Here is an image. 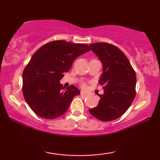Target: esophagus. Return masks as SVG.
<instances>
[{"label":"esophagus","instance_id":"1","mask_svg":"<svg viewBox=\"0 0 160 160\" xmlns=\"http://www.w3.org/2000/svg\"><path fill=\"white\" fill-rule=\"evenodd\" d=\"M80 95H82V96H83V97H87V94L86 92H83V91L81 92Z\"/></svg>","mask_w":160,"mask_h":160}]
</instances>
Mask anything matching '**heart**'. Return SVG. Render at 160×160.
<instances>
[{"label": "heart", "instance_id": "1", "mask_svg": "<svg viewBox=\"0 0 160 160\" xmlns=\"http://www.w3.org/2000/svg\"><path fill=\"white\" fill-rule=\"evenodd\" d=\"M82 87H83V88H86V87H87V84H85V83H82Z\"/></svg>", "mask_w": 160, "mask_h": 160}]
</instances>
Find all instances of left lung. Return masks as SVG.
<instances>
[{"label": "left lung", "instance_id": "8db88e82", "mask_svg": "<svg viewBox=\"0 0 160 160\" xmlns=\"http://www.w3.org/2000/svg\"><path fill=\"white\" fill-rule=\"evenodd\" d=\"M102 64L99 84L104 89L98 106L89 109L94 117L110 122L122 117L135 97L136 74L130 61L116 46L108 43L89 45Z\"/></svg>", "mask_w": 160, "mask_h": 160}]
</instances>
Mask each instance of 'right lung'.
I'll return each mask as SVG.
<instances>
[{"label":"right lung","instance_id":"1","mask_svg":"<svg viewBox=\"0 0 160 160\" xmlns=\"http://www.w3.org/2000/svg\"><path fill=\"white\" fill-rule=\"evenodd\" d=\"M89 50L87 44L59 40L46 43L35 52L23 71L22 92L36 115L53 119L66 112L80 90L73 85L65 89L60 80L74 60Z\"/></svg>","mask_w":160,"mask_h":160}]
</instances>
